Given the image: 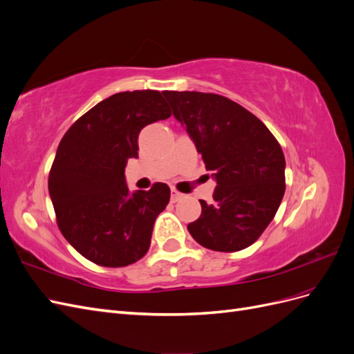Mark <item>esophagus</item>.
<instances>
[{
    "label": "esophagus",
    "mask_w": 354,
    "mask_h": 354,
    "mask_svg": "<svg viewBox=\"0 0 354 354\" xmlns=\"http://www.w3.org/2000/svg\"><path fill=\"white\" fill-rule=\"evenodd\" d=\"M181 198H183V194H180V192H177L176 189L171 190V202H177Z\"/></svg>",
    "instance_id": "obj_1"
}]
</instances>
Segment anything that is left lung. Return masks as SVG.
Segmentation results:
<instances>
[{"instance_id": "left-lung-1", "label": "left lung", "mask_w": 354, "mask_h": 354, "mask_svg": "<svg viewBox=\"0 0 354 354\" xmlns=\"http://www.w3.org/2000/svg\"><path fill=\"white\" fill-rule=\"evenodd\" d=\"M217 187L199 201L201 217L187 226L212 251L248 248L269 226L285 194V156L259 118L212 93L164 91Z\"/></svg>"}]
</instances>
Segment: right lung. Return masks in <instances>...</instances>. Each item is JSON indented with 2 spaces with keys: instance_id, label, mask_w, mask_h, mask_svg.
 <instances>
[{
  "instance_id": "1",
  "label": "right lung",
  "mask_w": 354,
  "mask_h": 354,
  "mask_svg": "<svg viewBox=\"0 0 354 354\" xmlns=\"http://www.w3.org/2000/svg\"><path fill=\"white\" fill-rule=\"evenodd\" d=\"M169 116L159 91H124L95 104L63 136L48 192L62 234L87 260L124 267L147 252L171 192L155 183L131 194L124 173L127 160L138 158L142 128Z\"/></svg>"
}]
</instances>
